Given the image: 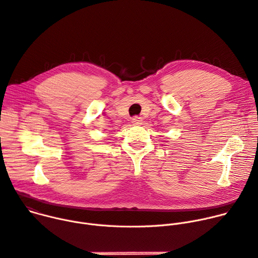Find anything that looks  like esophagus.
Wrapping results in <instances>:
<instances>
[{"instance_id":"obj_1","label":"esophagus","mask_w":258,"mask_h":258,"mask_svg":"<svg viewBox=\"0 0 258 258\" xmlns=\"http://www.w3.org/2000/svg\"><path fill=\"white\" fill-rule=\"evenodd\" d=\"M132 124L135 126H140L143 124V118L141 116H133L132 117Z\"/></svg>"}]
</instances>
